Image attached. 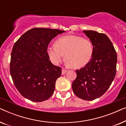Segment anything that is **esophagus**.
I'll return each mask as SVG.
<instances>
[{"label":"esophagus","instance_id":"34e87169","mask_svg":"<svg viewBox=\"0 0 126 126\" xmlns=\"http://www.w3.org/2000/svg\"><path fill=\"white\" fill-rule=\"evenodd\" d=\"M66 72H67L66 69H65L64 68L62 69V74H63V75H65V74L66 73Z\"/></svg>","mask_w":126,"mask_h":126}]
</instances>
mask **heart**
<instances>
[{
    "label": "heart",
    "instance_id": "b5f03b06",
    "mask_svg": "<svg viewBox=\"0 0 126 126\" xmlns=\"http://www.w3.org/2000/svg\"><path fill=\"white\" fill-rule=\"evenodd\" d=\"M94 52L92 41L76 35L60 37L57 40L56 45L47 47V54L53 63L58 64L65 54L67 64L76 68L88 64L92 59Z\"/></svg>",
    "mask_w": 126,
    "mask_h": 126
}]
</instances>
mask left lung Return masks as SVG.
Returning a JSON list of instances; mask_svg holds the SVG:
<instances>
[{"label":"left lung","mask_w":126,"mask_h":126,"mask_svg":"<svg viewBox=\"0 0 126 126\" xmlns=\"http://www.w3.org/2000/svg\"><path fill=\"white\" fill-rule=\"evenodd\" d=\"M83 32L92 41L94 52L88 64L76 70L77 77L72 87L77 97L89 101L104 94L111 85L116 75L117 54L106 34L93 30Z\"/></svg>","instance_id":"left-lung-1"}]
</instances>
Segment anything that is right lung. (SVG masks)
<instances>
[{"label": "right lung", "mask_w": 126, "mask_h": 126, "mask_svg": "<svg viewBox=\"0 0 126 126\" xmlns=\"http://www.w3.org/2000/svg\"><path fill=\"white\" fill-rule=\"evenodd\" d=\"M64 31L34 28L23 34L14 44L11 54L10 71L15 87L24 97L35 102L52 96L61 68L49 60L48 45Z\"/></svg>", "instance_id": "1"}]
</instances>
